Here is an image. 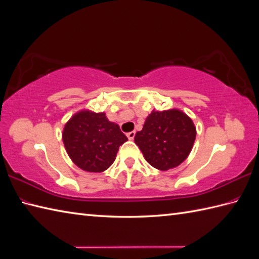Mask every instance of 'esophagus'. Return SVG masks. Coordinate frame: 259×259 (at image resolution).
<instances>
[{
  "mask_svg": "<svg viewBox=\"0 0 259 259\" xmlns=\"http://www.w3.org/2000/svg\"><path fill=\"white\" fill-rule=\"evenodd\" d=\"M135 136H136V131H130V132H128V134H127V137H128L129 140L134 139Z\"/></svg>",
  "mask_w": 259,
  "mask_h": 259,
  "instance_id": "obj_1",
  "label": "esophagus"
}]
</instances>
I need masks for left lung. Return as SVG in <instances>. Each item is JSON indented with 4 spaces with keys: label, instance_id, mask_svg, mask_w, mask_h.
<instances>
[{
    "label": "left lung",
    "instance_id": "1",
    "mask_svg": "<svg viewBox=\"0 0 259 259\" xmlns=\"http://www.w3.org/2000/svg\"><path fill=\"white\" fill-rule=\"evenodd\" d=\"M196 129L191 118L177 109L152 111L135 142L155 169L166 171L188 158L195 141Z\"/></svg>",
    "mask_w": 259,
    "mask_h": 259
}]
</instances>
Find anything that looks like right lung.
<instances>
[{
    "mask_svg": "<svg viewBox=\"0 0 259 259\" xmlns=\"http://www.w3.org/2000/svg\"><path fill=\"white\" fill-rule=\"evenodd\" d=\"M128 140L106 113L80 111L65 124L63 141L70 159L80 169L102 172L116 159L119 147Z\"/></svg>",
    "mask_w": 259,
    "mask_h": 259,
    "instance_id": "obj_1",
    "label": "right lung"
}]
</instances>
